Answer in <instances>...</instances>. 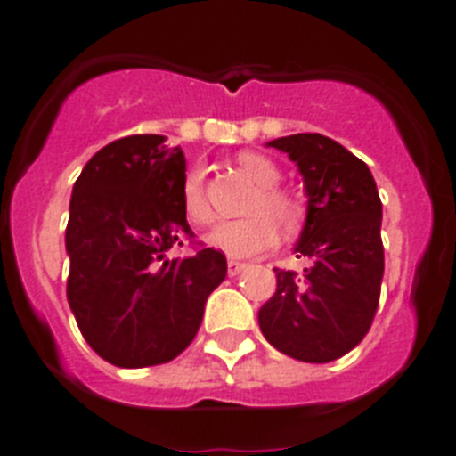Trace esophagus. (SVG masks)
<instances>
[{
    "label": "esophagus",
    "mask_w": 456,
    "mask_h": 456,
    "mask_svg": "<svg viewBox=\"0 0 456 456\" xmlns=\"http://www.w3.org/2000/svg\"><path fill=\"white\" fill-rule=\"evenodd\" d=\"M245 268H248V264H245V261H229V264H227V273H229V277L240 275V273H243Z\"/></svg>",
    "instance_id": "obj_1"
}]
</instances>
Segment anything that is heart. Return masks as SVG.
<instances>
[{"label":"heart","instance_id":"1","mask_svg":"<svg viewBox=\"0 0 456 456\" xmlns=\"http://www.w3.org/2000/svg\"><path fill=\"white\" fill-rule=\"evenodd\" d=\"M239 167L259 188L248 208V213L252 216L217 224L206 236V243L232 259H248V256L271 250L277 243V227L284 233L298 232L307 217V208L300 197L277 188L282 174L271 158L261 156V153H240ZM181 208H183L185 220L195 227H206L213 223L216 213H213L211 201L206 195V176L201 167L188 169V174L183 176Z\"/></svg>","mask_w":456,"mask_h":456}]
</instances>
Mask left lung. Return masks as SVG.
<instances>
[{
  "instance_id": "left-lung-1",
  "label": "left lung",
  "mask_w": 456,
  "mask_h": 456,
  "mask_svg": "<svg viewBox=\"0 0 456 456\" xmlns=\"http://www.w3.org/2000/svg\"><path fill=\"white\" fill-rule=\"evenodd\" d=\"M298 165L307 217L296 256L303 273L273 268L275 294L259 310L264 338L303 362H330L362 342L383 280L381 200L365 162L330 137L298 133L268 142Z\"/></svg>"
}]
</instances>
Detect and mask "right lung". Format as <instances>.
Masks as SVG:
<instances>
[{"instance_id": "right-lung-1", "label": "right lung", "mask_w": 456, "mask_h": 456, "mask_svg": "<svg viewBox=\"0 0 456 456\" xmlns=\"http://www.w3.org/2000/svg\"><path fill=\"white\" fill-rule=\"evenodd\" d=\"M165 140L130 134L102 146L70 197L69 305L86 344L126 370L183 354L227 275L223 252L200 243L167 256L195 233L181 208L185 156Z\"/></svg>"}]
</instances>
